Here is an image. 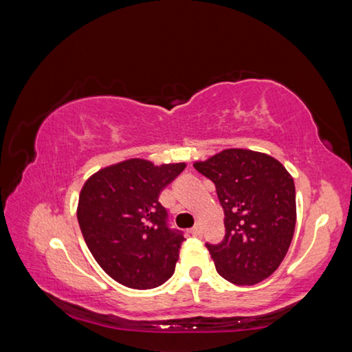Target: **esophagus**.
<instances>
[{
  "label": "esophagus",
  "mask_w": 352,
  "mask_h": 352,
  "mask_svg": "<svg viewBox=\"0 0 352 352\" xmlns=\"http://www.w3.org/2000/svg\"><path fill=\"white\" fill-rule=\"evenodd\" d=\"M190 235L192 236H201V229H199V226H195V227H192L190 229Z\"/></svg>",
  "instance_id": "obj_1"
}]
</instances>
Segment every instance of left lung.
I'll return each mask as SVG.
<instances>
[{"label":"left lung","mask_w":352,"mask_h":352,"mask_svg":"<svg viewBox=\"0 0 352 352\" xmlns=\"http://www.w3.org/2000/svg\"><path fill=\"white\" fill-rule=\"evenodd\" d=\"M213 182L224 210L221 244H206L217 272L235 285H254L278 270L296 226L294 182L276 158L230 148L195 162Z\"/></svg>","instance_id":"8db88e82"}]
</instances>
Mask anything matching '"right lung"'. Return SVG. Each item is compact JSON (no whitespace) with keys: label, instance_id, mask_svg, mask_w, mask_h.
<instances>
[{"label":"right lung","instance_id":"obj_1","mask_svg":"<svg viewBox=\"0 0 352 352\" xmlns=\"http://www.w3.org/2000/svg\"><path fill=\"white\" fill-rule=\"evenodd\" d=\"M184 168L129 158L102 168L82 186L80 232L102 270L119 284L151 290L174 274L184 238L168 227L158 197Z\"/></svg>","mask_w":352,"mask_h":352}]
</instances>
